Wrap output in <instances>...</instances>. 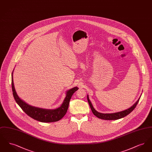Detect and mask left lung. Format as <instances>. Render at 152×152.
<instances>
[{"mask_svg":"<svg viewBox=\"0 0 152 152\" xmlns=\"http://www.w3.org/2000/svg\"><path fill=\"white\" fill-rule=\"evenodd\" d=\"M140 98H139L138 99L137 101H136L130 108L127 109L125 110H123L121 112H119L113 113H101L100 112H98L97 111H96L94 109L91 102L89 99L88 95H87V100H88V103L89 104L90 108L91 109V110H92L93 113L94 114V115H95L96 117H97L99 118L103 119V120H118V119L121 118L123 117L127 116L128 115H129L130 113H131L134 110V109L136 108V107L137 105L138 101L140 100Z\"/></svg>","mask_w":152,"mask_h":152,"instance_id":"obj_1","label":"left lung"}]
</instances>
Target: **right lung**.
I'll list each match as a JSON object with an SVG mask.
<instances>
[{
    "instance_id": "obj_1",
    "label": "right lung",
    "mask_w": 152,
    "mask_h": 152,
    "mask_svg": "<svg viewBox=\"0 0 152 152\" xmlns=\"http://www.w3.org/2000/svg\"><path fill=\"white\" fill-rule=\"evenodd\" d=\"M13 72L12 73V89L13 96L16 103L27 115L34 120L42 123L56 122L61 120L67 112L69 101L72 96L79 89L77 87H74L66 92V96L64 100L61 105L58 108L55 109L40 108L27 104L26 102L21 100L18 96L15 89Z\"/></svg>"
}]
</instances>
